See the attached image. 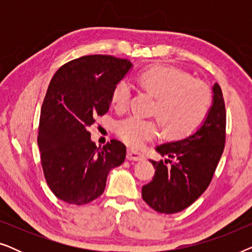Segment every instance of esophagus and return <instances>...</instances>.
<instances>
[{
  "instance_id": "34e87169",
  "label": "esophagus",
  "mask_w": 252,
  "mask_h": 252,
  "mask_svg": "<svg viewBox=\"0 0 252 252\" xmlns=\"http://www.w3.org/2000/svg\"><path fill=\"white\" fill-rule=\"evenodd\" d=\"M126 157H127V159H128V160H133V161H142V160L146 159L143 155H141L139 153H135V151H133V150L127 151V156Z\"/></svg>"
}]
</instances>
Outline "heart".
I'll list each match as a JSON object with an SVG mask.
<instances>
[{
	"instance_id": "heart-1",
	"label": "heart",
	"mask_w": 252,
	"mask_h": 252,
	"mask_svg": "<svg viewBox=\"0 0 252 252\" xmlns=\"http://www.w3.org/2000/svg\"><path fill=\"white\" fill-rule=\"evenodd\" d=\"M140 84L157 98L155 115L159 117L168 135H187L208 116L211 92L208 86L194 80L187 72L175 67L155 66L141 73ZM132 93L129 79L124 78L117 82L112 92L113 106L118 110L126 109ZM116 132L128 146L142 148L159 135V124L129 116L117 123Z\"/></svg>"
}]
</instances>
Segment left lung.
Wrapping results in <instances>:
<instances>
[{"mask_svg": "<svg viewBox=\"0 0 252 252\" xmlns=\"http://www.w3.org/2000/svg\"><path fill=\"white\" fill-rule=\"evenodd\" d=\"M208 116L194 134L156 148L170 159L150 160L153 181L142 187V198L160 213L180 212L191 205L209 187L221 157L226 139V109L221 88L212 87Z\"/></svg>", "mask_w": 252, "mask_h": 252, "instance_id": "1", "label": "left lung"}]
</instances>
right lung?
<instances>
[{"instance_id": "right-lung-1", "label": "right lung", "mask_w": 252, "mask_h": 252, "mask_svg": "<svg viewBox=\"0 0 252 252\" xmlns=\"http://www.w3.org/2000/svg\"><path fill=\"white\" fill-rule=\"evenodd\" d=\"M133 64L89 55L57 70L41 108L37 144L44 178L57 198L84 205L103 194L110 170L122 165L126 147L111 140L97 148L88 127L108 112L117 82Z\"/></svg>"}]
</instances>
